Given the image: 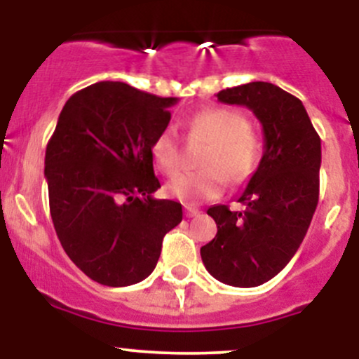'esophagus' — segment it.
I'll return each mask as SVG.
<instances>
[{"instance_id": "34e87169", "label": "esophagus", "mask_w": 359, "mask_h": 359, "mask_svg": "<svg viewBox=\"0 0 359 359\" xmlns=\"http://www.w3.org/2000/svg\"><path fill=\"white\" fill-rule=\"evenodd\" d=\"M184 212H185V217H196V216H199V214H201L199 209L191 208V205H185Z\"/></svg>"}]
</instances>
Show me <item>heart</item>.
I'll list each match as a JSON object with an SVG mask.
<instances>
[{
    "label": "heart",
    "instance_id": "obj_1",
    "mask_svg": "<svg viewBox=\"0 0 359 359\" xmlns=\"http://www.w3.org/2000/svg\"><path fill=\"white\" fill-rule=\"evenodd\" d=\"M250 126L248 116L233 108H209L194 114L187 123L189 137L208 143L199 158L203 168L172 179L165 185L168 196L196 204L221 196L226 179L231 184L245 182L262 156V142ZM150 155L163 174L179 172L180 148L174 130L163 128L156 135Z\"/></svg>",
    "mask_w": 359,
    "mask_h": 359
}]
</instances>
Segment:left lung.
I'll return each instance as SVG.
<instances>
[{"instance_id":"left-lung-1","label":"left lung","mask_w":359,"mask_h":359,"mask_svg":"<svg viewBox=\"0 0 359 359\" xmlns=\"http://www.w3.org/2000/svg\"><path fill=\"white\" fill-rule=\"evenodd\" d=\"M246 106L262 123L265 151L238 203L212 205L217 234L201 248L205 270L233 287H258L280 273L306 236L319 201L320 138L302 101L270 82L216 94Z\"/></svg>"}]
</instances>
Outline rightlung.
<instances>
[{
  "mask_svg": "<svg viewBox=\"0 0 359 359\" xmlns=\"http://www.w3.org/2000/svg\"><path fill=\"white\" fill-rule=\"evenodd\" d=\"M177 101L102 81L62 108L45 151L53 228L67 257L101 285L145 280L163 236L182 221V205L154 197L150 155Z\"/></svg>",
  "mask_w": 359,
  "mask_h": 359,
  "instance_id": "obj_1",
  "label": "right lung"
}]
</instances>
